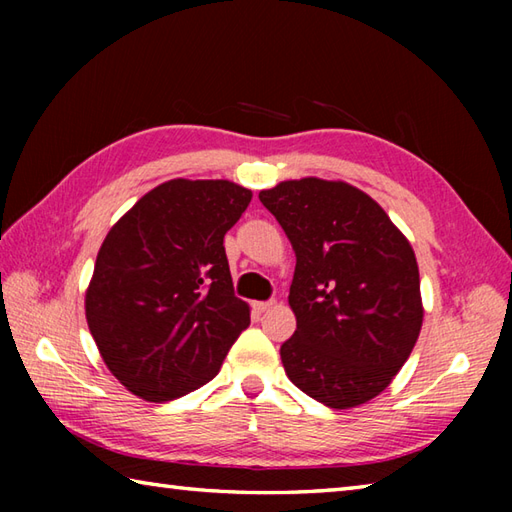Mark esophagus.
<instances>
[{
  "label": "esophagus",
  "instance_id": "esophagus-1",
  "mask_svg": "<svg viewBox=\"0 0 512 512\" xmlns=\"http://www.w3.org/2000/svg\"><path fill=\"white\" fill-rule=\"evenodd\" d=\"M273 306H275V301H255L253 303V310L262 314V312H268Z\"/></svg>",
  "mask_w": 512,
  "mask_h": 512
}]
</instances>
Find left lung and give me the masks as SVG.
Listing matches in <instances>:
<instances>
[{
	"instance_id": "obj_1",
	"label": "left lung",
	"mask_w": 512,
	"mask_h": 512,
	"mask_svg": "<svg viewBox=\"0 0 512 512\" xmlns=\"http://www.w3.org/2000/svg\"><path fill=\"white\" fill-rule=\"evenodd\" d=\"M297 255L281 345L286 376L332 409L376 398L422 328L418 262L376 200L341 180L301 178L259 191Z\"/></svg>"
}]
</instances>
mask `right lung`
Here are the masks:
<instances>
[{"mask_svg": "<svg viewBox=\"0 0 512 512\" xmlns=\"http://www.w3.org/2000/svg\"><path fill=\"white\" fill-rule=\"evenodd\" d=\"M253 198L228 180L158 184L103 239L85 319L107 369L134 396L167 402L209 383L242 330L224 235Z\"/></svg>", "mask_w": 512, "mask_h": 512, "instance_id": "right-lung-1", "label": "right lung"}]
</instances>
